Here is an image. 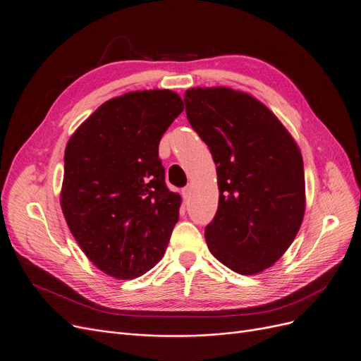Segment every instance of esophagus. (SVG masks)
Segmentation results:
<instances>
[{"label": "esophagus", "instance_id": "34e87169", "mask_svg": "<svg viewBox=\"0 0 361 361\" xmlns=\"http://www.w3.org/2000/svg\"><path fill=\"white\" fill-rule=\"evenodd\" d=\"M181 193H183L184 199H189L190 195H192V188H190V185H185V188L181 190Z\"/></svg>", "mask_w": 361, "mask_h": 361}]
</instances>
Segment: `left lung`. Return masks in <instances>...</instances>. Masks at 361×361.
Masks as SVG:
<instances>
[{"label":"left lung","mask_w":361,"mask_h":361,"mask_svg":"<svg viewBox=\"0 0 361 361\" xmlns=\"http://www.w3.org/2000/svg\"><path fill=\"white\" fill-rule=\"evenodd\" d=\"M185 114L217 166L219 209L205 228L219 262L257 275L283 257L305 214L299 145L278 117L247 92L192 87Z\"/></svg>","instance_id":"8db88e82"}]
</instances>
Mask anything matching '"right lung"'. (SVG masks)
<instances>
[{
  "label": "right lung",
  "mask_w": 361,
  "mask_h": 361,
  "mask_svg": "<svg viewBox=\"0 0 361 361\" xmlns=\"http://www.w3.org/2000/svg\"><path fill=\"white\" fill-rule=\"evenodd\" d=\"M183 110L172 90L128 92L99 105L65 147L63 217L113 278L141 276L165 255L181 196L166 188L159 142Z\"/></svg>",
  "instance_id": "obj_1"
}]
</instances>
